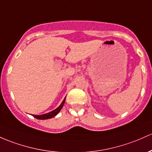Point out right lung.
<instances>
[{"label": "right lung", "instance_id": "obj_1", "mask_svg": "<svg viewBox=\"0 0 152 152\" xmlns=\"http://www.w3.org/2000/svg\"><path fill=\"white\" fill-rule=\"evenodd\" d=\"M66 97L64 98V99H63L62 103L60 104V106L56 108V109H55L54 110L50 112V113H46V114L40 115H32L33 117H34V118H37V119H39V120H46V119H50V118H53V117L57 115L58 114V113H59V112L61 110V109L63 108V105H64L65 101H66Z\"/></svg>", "mask_w": 152, "mask_h": 152}]
</instances>
